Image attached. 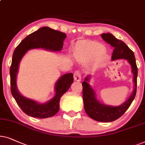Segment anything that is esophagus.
<instances>
[{
  "label": "esophagus",
  "instance_id": "1",
  "mask_svg": "<svg viewBox=\"0 0 145 145\" xmlns=\"http://www.w3.org/2000/svg\"><path fill=\"white\" fill-rule=\"evenodd\" d=\"M74 78L76 81H78V82H81L82 80V77H81V73L80 71L76 70L74 72Z\"/></svg>",
  "mask_w": 145,
  "mask_h": 145
}]
</instances>
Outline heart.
I'll return each mask as SVG.
<instances>
[{
    "instance_id": "1",
    "label": "heart",
    "mask_w": 145,
    "mask_h": 145,
    "mask_svg": "<svg viewBox=\"0 0 145 145\" xmlns=\"http://www.w3.org/2000/svg\"><path fill=\"white\" fill-rule=\"evenodd\" d=\"M105 48L101 44L95 41H82L76 51V58L82 62H89L94 59L96 65H103L107 60L105 54Z\"/></svg>"
}]
</instances>
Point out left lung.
<instances>
[{
	"label": "left lung",
	"mask_w": 145,
	"mask_h": 145,
	"mask_svg": "<svg viewBox=\"0 0 145 145\" xmlns=\"http://www.w3.org/2000/svg\"><path fill=\"white\" fill-rule=\"evenodd\" d=\"M101 36L104 41L114 48L111 59L113 60L121 58L127 59L131 65L132 72L134 75L133 82L135 84V89L133 94L127 101L118 107L104 105L96 99L95 92L88 83L89 77H87L85 79L84 82H82L84 109L88 116L94 120L100 122H111L117 120L124 114L135 97L137 86V79L138 69L134 53L127 46V44H125L121 40L117 39L111 34L104 33L102 34Z\"/></svg>",
	"instance_id": "obj_1"
}]
</instances>
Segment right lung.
Returning <instances> with one entry per match:
<instances>
[{"mask_svg": "<svg viewBox=\"0 0 145 145\" xmlns=\"http://www.w3.org/2000/svg\"><path fill=\"white\" fill-rule=\"evenodd\" d=\"M65 38L66 34L63 32L49 27H42L26 36L14 50L10 68L11 93L22 111L29 116L44 119L56 114L59 109V101L61 96L74 82V76L71 73L61 76L56 84V93L55 97L48 103L38 104L34 101L24 97L17 90L16 78L20 61L30 49L42 48L52 51H59L62 49Z\"/></svg>", "mask_w": 145, "mask_h": 145, "instance_id": "add662e5", "label": "right lung"}]
</instances>
